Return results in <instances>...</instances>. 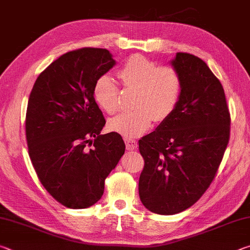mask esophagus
Instances as JSON below:
<instances>
[{"instance_id": "obj_1", "label": "esophagus", "mask_w": 250, "mask_h": 250, "mask_svg": "<svg viewBox=\"0 0 250 250\" xmlns=\"http://www.w3.org/2000/svg\"><path fill=\"white\" fill-rule=\"evenodd\" d=\"M125 146H126V149L132 151L135 150L138 147V143L133 139H130V138H125Z\"/></svg>"}]
</instances>
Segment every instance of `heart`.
I'll return each mask as SVG.
<instances>
[{"instance_id":"heart-1","label":"heart","mask_w":250,"mask_h":250,"mask_svg":"<svg viewBox=\"0 0 250 250\" xmlns=\"http://www.w3.org/2000/svg\"><path fill=\"white\" fill-rule=\"evenodd\" d=\"M119 78L125 89H133V110L109 122V128L125 138L146 132L152 121L162 122L172 115L180 98L182 80L170 66H158L142 56H132L121 67ZM92 96L96 104L109 115L119 109V89L115 79L104 75L95 83Z\"/></svg>"}]
</instances>
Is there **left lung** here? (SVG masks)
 Segmentation results:
<instances>
[{
  "instance_id": "8db88e82",
  "label": "left lung",
  "mask_w": 250,
  "mask_h": 250,
  "mask_svg": "<svg viewBox=\"0 0 250 250\" xmlns=\"http://www.w3.org/2000/svg\"><path fill=\"white\" fill-rule=\"evenodd\" d=\"M170 64L181 76L172 115L139 141L145 167L139 195L152 213H181L200 200L218 170L229 140L225 92L209 67L194 55L176 53Z\"/></svg>"
}]
</instances>
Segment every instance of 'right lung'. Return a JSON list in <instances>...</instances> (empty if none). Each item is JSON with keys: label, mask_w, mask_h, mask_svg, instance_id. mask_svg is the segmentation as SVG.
<instances>
[{"label": "right lung", "mask_w": 250, "mask_h": 250, "mask_svg": "<svg viewBox=\"0 0 250 250\" xmlns=\"http://www.w3.org/2000/svg\"><path fill=\"white\" fill-rule=\"evenodd\" d=\"M115 65L108 49L68 52L37 77L29 95V158L46 191L68 208L96 204L105 177L125 154L120 134H100L105 120L92 96L97 79Z\"/></svg>", "instance_id": "add662e5"}]
</instances>
